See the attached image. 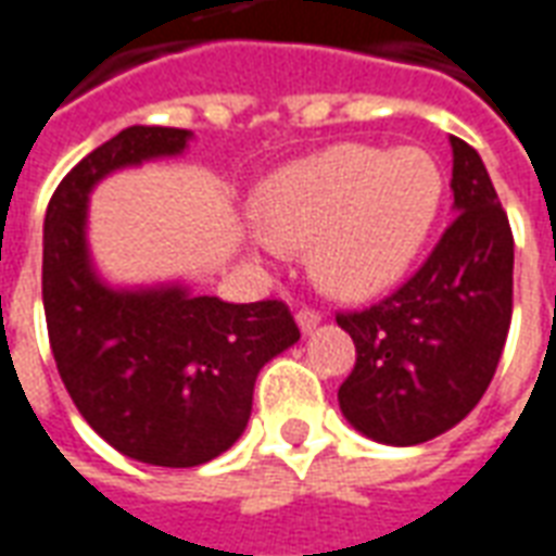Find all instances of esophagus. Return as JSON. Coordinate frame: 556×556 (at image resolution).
Here are the masks:
<instances>
[{"label":"esophagus","mask_w":556,"mask_h":556,"mask_svg":"<svg viewBox=\"0 0 556 556\" xmlns=\"http://www.w3.org/2000/svg\"><path fill=\"white\" fill-rule=\"evenodd\" d=\"M319 311H311V307H302L299 314H295V323H299V328H302V334H311L314 328L319 326Z\"/></svg>","instance_id":"obj_1"}]
</instances>
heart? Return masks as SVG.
Returning <instances> with one entry per match:
<instances>
[{"mask_svg": "<svg viewBox=\"0 0 556 556\" xmlns=\"http://www.w3.org/2000/svg\"><path fill=\"white\" fill-rule=\"evenodd\" d=\"M444 198L439 162L420 148L338 144L295 160L261 186L257 206L279 245L307 249L328 293L364 299L408 273Z\"/></svg>", "mask_w": 556, "mask_h": 556, "instance_id": "heart-1", "label": "heart"}]
</instances>
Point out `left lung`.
Returning a JSON list of instances; mask_svg holds the SVG:
<instances>
[{"mask_svg":"<svg viewBox=\"0 0 556 556\" xmlns=\"http://www.w3.org/2000/svg\"><path fill=\"white\" fill-rule=\"evenodd\" d=\"M453 210L400 290L338 326L355 343L340 412L367 439L412 447L447 432L492 382L513 319V230L480 153L456 136Z\"/></svg>","mask_w":556,"mask_h":556,"instance_id":"obj_1","label":"left lung"}]
</instances>
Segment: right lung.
I'll use <instances>...</instances> for the list:
<instances>
[{
    "label": "right lung",
    "mask_w": 556,
    "mask_h": 556,
    "mask_svg": "<svg viewBox=\"0 0 556 556\" xmlns=\"http://www.w3.org/2000/svg\"><path fill=\"white\" fill-rule=\"evenodd\" d=\"M189 129L127 127L91 150L43 218V314L59 376L97 435L144 465L216 459L251 417L263 364L299 326L283 302L192 295L184 283L109 287L88 251V194L103 177L184 153Z\"/></svg>",
    "instance_id": "1"
}]
</instances>
